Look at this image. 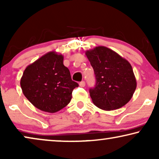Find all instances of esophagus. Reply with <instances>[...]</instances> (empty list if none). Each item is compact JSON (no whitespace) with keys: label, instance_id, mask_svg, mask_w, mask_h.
Wrapping results in <instances>:
<instances>
[{"label":"esophagus","instance_id":"1","mask_svg":"<svg viewBox=\"0 0 159 159\" xmlns=\"http://www.w3.org/2000/svg\"><path fill=\"white\" fill-rule=\"evenodd\" d=\"M80 87H82V88H84V86H85V82L84 81H82L80 82Z\"/></svg>","mask_w":159,"mask_h":159}]
</instances>
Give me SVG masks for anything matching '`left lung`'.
I'll use <instances>...</instances> for the list:
<instances>
[{
    "label": "left lung",
    "instance_id": "8db88e82",
    "mask_svg": "<svg viewBox=\"0 0 159 159\" xmlns=\"http://www.w3.org/2000/svg\"><path fill=\"white\" fill-rule=\"evenodd\" d=\"M85 54L96 79L95 88L90 89L93 103L105 111L118 109L126 105L137 87L129 61L104 46L95 47Z\"/></svg>",
    "mask_w": 159,
    "mask_h": 159
}]
</instances>
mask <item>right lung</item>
I'll list each match as a JSON object with an SVG mask.
<instances>
[{"label": "right lung", "instance_id": "add662e5", "mask_svg": "<svg viewBox=\"0 0 159 159\" xmlns=\"http://www.w3.org/2000/svg\"><path fill=\"white\" fill-rule=\"evenodd\" d=\"M23 94L37 108L57 112L66 106L79 86L64 65V56L51 51L27 66L21 78Z\"/></svg>", "mask_w": 159, "mask_h": 159}]
</instances>
